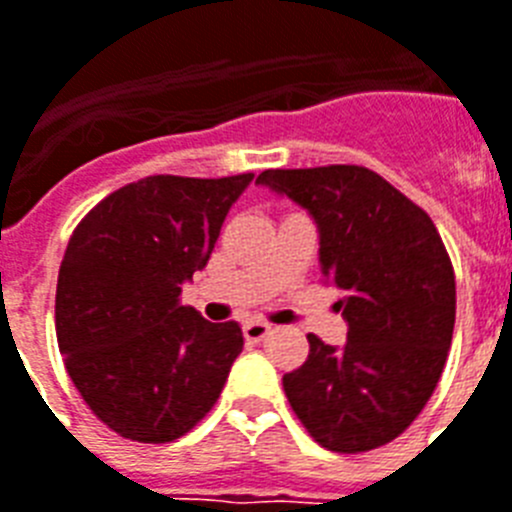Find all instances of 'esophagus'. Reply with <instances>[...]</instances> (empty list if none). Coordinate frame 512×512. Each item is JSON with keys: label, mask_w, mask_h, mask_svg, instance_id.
<instances>
[{"label": "esophagus", "mask_w": 512, "mask_h": 512, "mask_svg": "<svg viewBox=\"0 0 512 512\" xmlns=\"http://www.w3.org/2000/svg\"><path fill=\"white\" fill-rule=\"evenodd\" d=\"M268 333H271V325H268V322H260V319H252V322L244 325V338H247L249 343H260Z\"/></svg>", "instance_id": "34e87169"}]
</instances>
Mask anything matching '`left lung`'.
Returning <instances> with one entry per match:
<instances>
[{
	"label": "left lung",
	"instance_id": "left-lung-1",
	"mask_svg": "<svg viewBox=\"0 0 512 512\" xmlns=\"http://www.w3.org/2000/svg\"><path fill=\"white\" fill-rule=\"evenodd\" d=\"M257 182L314 217L349 325L341 349L308 335V360L282 378L292 411L327 451L384 446L427 405L451 349L456 282L438 228L365 166L271 169Z\"/></svg>",
	"mask_w": 512,
	"mask_h": 512
}]
</instances>
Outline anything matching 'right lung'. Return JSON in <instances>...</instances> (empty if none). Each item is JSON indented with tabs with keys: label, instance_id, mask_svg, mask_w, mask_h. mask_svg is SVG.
Returning <instances> with one entry per match:
<instances>
[{
	"label": "right lung",
	"instance_id": "obj_1",
	"mask_svg": "<svg viewBox=\"0 0 512 512\" xmlns=\"http://www.w3.org/2000/svg\"><path fill=\"white\" fill-rule=\"evenodd\" d=\"M252 179L144 177L74 228L58 271V349L77 392L117 435L171 443L217 403L244 335L236 322H206L179 295Z\"/></svg>",
	"mask_w": 512,
	"mask_h": 512
}]
</instances>
